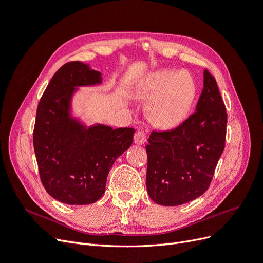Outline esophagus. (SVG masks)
Returning a JSON list of instances; mask_svg holds the SVG:
<instances>
[{"mask_svg":"<svg viewBox=\"0 0 263 263\" xmlns=\"http://www.w3.org/2000/svg\"><path fill=\"white\" fill-rule=\"evenodd\" d=\"M147 140V135L144 130H138L134 135V142L137 145H144Z\"/></svg>","mask_w":263,"mask_h":263,"instance_id":"esophagus-1","label":"esophagus"}]
</instances>
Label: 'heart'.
Returning a JSON list of instances; mask_svg holds the SVG:
<instances>
[{
	"instance_id": "heart-1",
	"label": "heart",
	"mask_w": 263,
	"mask_h": 263,
	"mask_svg": "<svg viewBox=\"0 0 263 263\" xmlns=\"http://www.w3.org/2000/svg\"><path fill=\"white\" fill-rule=\"evenodd\" d=\"M137 94L147 98L155 95L150 105L151 116L158 124L171 126L186 115L195 95V84L186 72L160 70L146 78Z\"/></svg>"
}]
</instances>
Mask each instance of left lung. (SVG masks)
Here are the masks:
<instances>
[{
	"label": "left lung",
	"instance_id": "1",
	"mask_svg": "<svg viewBox=\"0 0 263 263\" xmlns=\"http://www.w3.org/2000/svg\"><path fill=\"white\" fill-rule=\"evenodd\" d=\"M226 126L224 101L206 69L195 112L176 128L153 130L148 139L146 184L151 200L177 206L201 196L224 151Z\"/></svg>",
	"mask_w": 263,
	"mask_h": 263
}]
</instances>
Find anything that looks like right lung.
<instances>
[{"mask_svg": "<svg viewBox=\"0 0 263 263\" xmlns=\"http://www.w3.org/2000/svg\"><path fill=\"white\" fill-rule=\"evenodd\" d=\"M101 81L99 71L70 61L53 74L39 101L33 134L39 177L47 193L61 203L100 200L113 163L133 144L134 128L100 124L86 128L70 116L76 86Z\"/></svg>", "mask_w": 263, "mask_h": 263, "instance_id": "obj_1", "label": "right lung"}]
</instances>
